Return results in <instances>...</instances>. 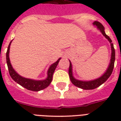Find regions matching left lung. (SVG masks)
I'll return each mask as SVG.
<instances>
[{"label": "left lung", "mask_w": 121, "mask_h": 121, "mask_svg": "<svg viewBox=\"0 0 121 121\" xmlns=\"http://www.w3.org/2000/svg\"><path fill=\"white\" fill-rule=\"evenodd\" d=\"M94 24L97 26L98 28L100 29V31H101V33H102V35L111 43V49H112V55H111V63H110L109 67L107 68V71H106L105 73L104 74L102 77L97 78V79L94 80L88 81V82H83V81L78 80H76L73 77V75H72V63H71L70 61V66H69V70H68V74H69L70 80H71V82H72V83L74 85H75L76 86H78L79 88H82V89H84V90H92V89H94V88L99 86L100 85H101L111 75V74L112 73L113 69H114V66L115 49L114 48L113 43H112V41L111 39V38H109V36H107L105 34V31H104V26L100 22L98 21H95L94 22Z\"/></svg>", "instance_id": "left-lung-1"}]
</instances>
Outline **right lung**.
<instances>
[{"label": "right lung", "mask_w": 121, "mask_h": 121, "mask_svg": "<svg viewBox=\"0 0 121 121\" xmlns=\"http://www.w3.org/2000/svg\"><path fill=\"white\" fill-rule=\"evenodd\" d=\"M11 42H10L9 45L7 48V51L6 53V60L7 64V67H8L9 72L10 74V76L11 77L12 79L14 80L16 82L23 86L24 88L29 90H32V91H39L44 88H46L47 86H49V85L51 83L52 79H53V73L55 72V69L56 68L57 65L58 64L59 61L60 60L61 58H59L56 62L53 63L49 67V70L48 71V77L46 79L44 80H34L32 79H28L24 78L21 76H20L19 74H17L15 72V70L13 69L12 65L10 64V60L9 57V49H10V45Z\"/></svg>", "instance_id": "add662e5"}]
</instances>
